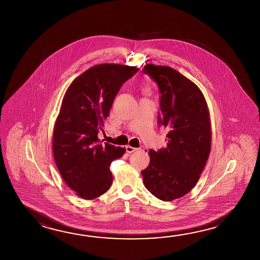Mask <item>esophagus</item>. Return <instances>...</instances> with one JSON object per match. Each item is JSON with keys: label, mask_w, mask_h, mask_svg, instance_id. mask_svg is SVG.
Listing matches in <instances>:
<instances>
[{"label": "esophagus", "mask_w": 260, "mask_h": 260, "mask_svg": "<svg viewBox=\"0 0 260 260\" xmlns=\"http://www.w3.org/2000/svg\"><path fill=\"white\" fill-rule=\"evenodd\" d=\"M137 150H138V149L132 147V146H129V145H127V146H126V152L128 153V154H132L133 152H136Z\"/></svg>", "instance_id": "obj_1"}]
</instances>
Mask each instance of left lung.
Listing matches in <instances>:
<instances>
[{
	"instance_id": "1",
	"label": "left lung",
	"mask_w": 260,
	"mask_h": 260,
	"mask_svg": "<svg viewBox=\"0 0 260 260\" xmlns=\"http://www.w3.org/2000/svg\"><path fill=\"white\" fill-rule=\"evenodd\" d=\"M144 74L158 86V126L169 128L168 146L149 150L143 184L162 201H173L196 186L211 147L210 117L201 90L170 67L146 64Z\"/></svg>"
}]
</instances>
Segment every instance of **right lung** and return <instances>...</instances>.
<instances>
[{
	"mask_svg": "<svg viewBox=\"0 0 260 260\" xmlns=\"http://www.w3.org/2000/svg\"><path fill=\"white\" fill-rule=\"evenodd\" d=\"M136 67L101 64L80 75L70 84L56 118L53 136L55 164L66 183L87 200L112 185L109 166L126 149L100 142L104 121L122 85L137 73Z\"/></svg>",
	"mask_w": 260,
	"mask_h": 260,
	"instance_id": "obj_1",
	"label": "right lung"
}]
</instances>
